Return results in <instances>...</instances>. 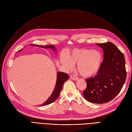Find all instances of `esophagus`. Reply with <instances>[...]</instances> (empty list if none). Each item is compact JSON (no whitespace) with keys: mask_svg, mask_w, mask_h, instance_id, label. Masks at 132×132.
<instances>
[{"mask_svg":"<svg viewBox=\"0 0 132 132\" xmlns=\"http://www.w3.org/2000/svg\"><path fill=\"white\" fill-rule=\"evenodd\" d=\"M70 77H71V78L72 79V80H75V81H77V80H78V78L77 77V76L76 75H71V76H70Z\"/></svg>","mask_w":132,"mask_h":132,"instance_id":"34e87169","label":"esophagus"}]
</instances>
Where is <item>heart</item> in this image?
I'll list each match as a JSON object with an SVG mask.
<instances>
[{
    "label": "heart",
    "instance_id": "1",
    "mask_svg": "<svg viewBox=\"0 0 132 132\" xmlns=\"http://www.w3.org/2000/svg\"><path fill=\"white\" fill-rule=\"evenodd\" d=\"M102 55L97 50L88 48H75L60 56L61 63L68 70H71L77 64V71L85 78L92 77L99 72L102 63Z\"/></svg>",
    "mask_w": 132,
    "mask_h": 132
}]
</instances>
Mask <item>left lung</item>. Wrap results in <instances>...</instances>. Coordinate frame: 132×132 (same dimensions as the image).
Instances as JSON below:
<instances>
[{"mask_svg": "<svg viewBox=\"0 0 132 132\" xmlns=\"http://www.w3.org/2000/svg\"><path fill=\"white\" fill-rule=\"evenodd\" d=\"M104 52V59L97 74L86 79L83 93L88 102L103 104L112 100L119 93L126 79L123 53L111 42L97 43Z\"/></svg>", "mask_w": 132, "mask_h": 132, "instance_id": "8db88e82", "label": "left lung"}]
</instances>
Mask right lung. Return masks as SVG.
<instances>
[{"label": "right lung", "instance_id": "add662e5", "mask_svg": "<svg viewBox=\"0 0 132 132\" xmlns=\"http://www.w3.org/2000/svg\"><path fill=\"white\" fill-rule=\"evenodd\" d=\"M30 45L42 47V48H50V49L52 50L53 51H57L56 48H55V46L54 45H46V46H42V45L38 46L37 45H32H32L31 44ZM21 50H19L18 52H20V51H21ZM57 82H56V84H55V87L54 88V90H53L52 94L50 95V96L48 98V99L45 102H44L42 104L40 105V106H44V105H48L56 100V99L59 96V95L61 91V89H62V86H63L64 82L65 81H66L69 79V78H70V77H69L67 74H66L65 73H63V72H58L57 74Z\"/></svg>", "mask_w": 132, "mask_h": 132}]
</instances>
